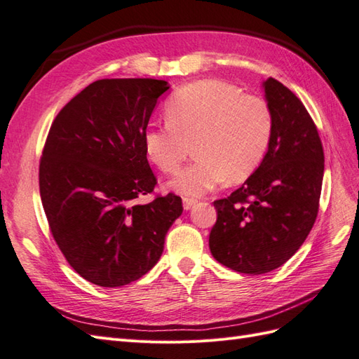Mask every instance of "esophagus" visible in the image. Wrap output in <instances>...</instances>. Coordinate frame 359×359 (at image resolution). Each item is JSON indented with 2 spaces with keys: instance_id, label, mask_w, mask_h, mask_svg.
<instances>
[{
  "instance_id": "obj_1",
  "label": "esophagus",
  "mask_w": 359,
  "mask_h": 359,
  "mask_svg": "<svg viewBox=\"0 0 359 359\" xmlns=\"http://www.w3.org/2000/svg\"><path fill=\"white\" fill-rule=\"evenodd\" d=\"M197 203V198H191V197H183V208H185L187 210L191 209L192 206H194Z\"/></svg>"
}]
</instances>
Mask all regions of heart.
<instances>
[{
  "label": "heart",
  "instance_id": "b5f03b06",
  "mask_svg": "<svg viewBox=\"0 0 359 359\" xmlns=\"http://www.w3.org/2000/svg\"><path fill=\"white\" fill-rule=\"evenodd\" d=\"M165 115V123L147 127L144 147L167 174L176 172L194 147L197 159L170 183L180 194L201 196L224 179H249L269 150L273 115L267 101L227 81L206 79L180 88Z\"/></svg>",
  "mask_w": 359,
  "mask_h": 359
}]
</instances>
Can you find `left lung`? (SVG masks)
I'll return each instance as SVG.
<instances>
[{
  "mask_svg": "<svg viewBox=\"0 0 359 359\" xmlns=\"http://www.w3.org/2000/svg\"><path fill=\"white\" fill-rule=\"evenodd\" d=\"M273 115L269 151L241 188L215 200L209 249L224 267L264 274L305 243L318 214L325 153L306 107L280 81L262 83Z\"/></svg>",
  "mask_w": 359,
  "mask_h": 359,
  "instance_id": "left-lung-1",
  "label": "left lung"
}]
</instances>
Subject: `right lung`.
<instances>
[{"instance_id": "right-lung-1", "label": "right lung", "mask_w": 359, "mask_h": 359, "mask_svg": "<svg viewBox=\"0 0 359 359\" xmlns=\"http://www.w3.org/2000/svg\"><path fill=\"white\" fill-rule=\"evenodd\" d=\"M165 80L103 79L86 86L50 127L39 163V191L50 231L81 278L115 288L150 271L182 198L158 196L144 133Z\"/></svg>"}]
</instances>
